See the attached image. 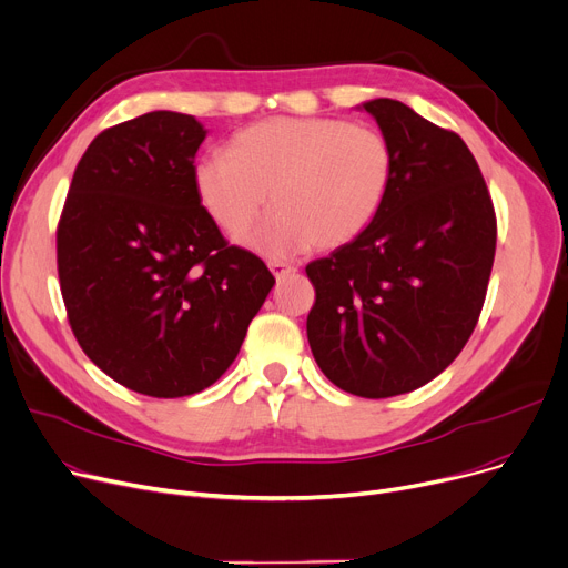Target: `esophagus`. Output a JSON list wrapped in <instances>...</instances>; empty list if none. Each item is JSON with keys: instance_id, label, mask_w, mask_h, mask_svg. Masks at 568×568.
<instances>
[{"instance_id": "1", "label": "esophagus", "mask_w": 568, "mask_h": 568, "mask_svg": "<svg viewBox=\"0 0 568 568\" xmlns=\"http://www.w3.org/2000/svg\"><path fill=\"white\" fill-rule=\"evenodd\" d=\"M268 268H272V274H274L278 281L285 278V276H292V274L296 272V266H292V264H287V262H281V260L268 262Z\"/></svg>"}]
</instances>
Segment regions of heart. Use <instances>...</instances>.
Segmentation results:
<instances>
[{"label":"heart","instance_id":"b5f03b06","mask_svg":"<svg viewBox=\"0 0 568 568\" xmlns=\"http://www.w3.org/2000/svg\"><path fill=\"white\" fill-rule=\"evenodd\" d=\"M394 146L373 126L338 116H272L239 131L230 154L195 163V193L227 234L246 232L272 193L276 212L251 244L283 257L338 248L379 214L394 182Z\"/></svg>","mask_w":568,"mask_h":568}]
</instances>
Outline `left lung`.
I'll use <instances>...</instances> for the list:
<instances>
[{
    "instance_id": "8db88e82",
    "label": "left lung",
    "mask_w": 568,
    "mask_h": 568,
    "mask_svg": "<svg viewBox=\"0 0 568 568\" xmlns=\"http://www.w3.org/2000/svg\"><path fill=\"white\" fill-rule=\"evenodd\" d=\"M364 108L394 146V182L375 221L306 264L315 304L306 334L338 389L392 398L449 366L479 322L497 216L463 138L400 101Z\"/></svg>"
}]
</instances>
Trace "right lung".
<instances>
[{"mask_svg": "<svg viewBox=\"0 0 568 568\" xmlns=\"http://www.w3.org/2000/svg\"><path fill=\"white\" fill-rule=\"evenodd\" d=\"M206 131L146 112L87 146L57 223V274L82 352L152 398L212 386L276 278L232 246L195 193Z\"/></svg>", "mask_w": 568, "mask_h": 568, "instance_id": "1", "label": "right lung"}]
</instances>
